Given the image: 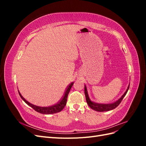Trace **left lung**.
Here are the masks:
<instances>
[{
    "label": "left lung",
    "instance_id": "obj_1",
    "mask_svg": "<svg viewBox=\"0 0 146 146\" xmlns=\"http://www.w3.org/2000/svg\"><path fill=\"white\" fill-rule=\"evenodd\" d=\"M129 87H130V83H129V86H128V87H127V89L126 91L124 92V94H123L117 100L114 102H113V103H110V104H100V103L94 102L92 101L90 99L89 95H88V92L86 86L85 85V94L86 102L91 109L95 110V111H96L102 112V111H110V110H112L114 108H116L117 106L120 104L122 100L125 96L128 90H129Z\"/></svg>",
    "mask_w": 146,
    "mask_h": 146
}]
</instances>
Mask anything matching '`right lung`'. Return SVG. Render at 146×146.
<instances>
[{"instance_id":"obj_1","label":"right lung","mask_w":146,"mask_h":146,"mask_svg":"<svg viewBox=\"0 0 146 146\" xmlns=\"http://www.w3.org/2000/svg\"><path fill=\"white\" fill-rule=\"evenodd\" d=\"M73 84H74V82L70 83V85L68 86V87L67 88V89H66L65 93L63 96V98L61 99V100L60 102H58V103L54 105L49 106V107H39V106L33 105L32 104H30L29 102H28L27 100H25L23 98V96H22L21 94L20 93L19 90H18V92H19V94L21 98V99H23L28 105H29L30 107L33 108L36 111H37L39 113L44 114H54V113L60 112L61 110H62L64 108L65 105L66 104V102H67L68 96L69 94V92L70 89H71Z\"/></svg>"}]
</instances>
